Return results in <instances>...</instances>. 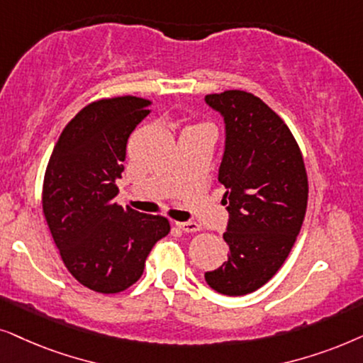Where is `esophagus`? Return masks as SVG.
<instances>
[{
  "label": "esophagus",
  "mask_w": 363,
  "mask_h": 363,
  "mask_svg": "<svg viewBox=\"0 0 363 363\" xmlns=\"http://www.w3.org/2000/svg\"><path fill=\"white\" fill-rule=\"evenodd\" d=\"M176 225L179 227V229H182L184 232H197V230H201V225L196 224V222H192V220L176 222Z\"/></svg>",
  "instance_id": "34e87169"
}]
</instances>
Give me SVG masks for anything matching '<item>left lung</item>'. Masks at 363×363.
Masks as SVG:
<instances>
[{"label": "left lung", "mask_w": 363, "mask_h": 363, "mask_svg": "<svg viewBox=\"0 0 363 363\" xmlns=\"http://www.w3.org/2000/svg\"><path fill=\"white\" fill-rule=\"evenodd\" d=\"M204 101L225 124L219 182L229 212V259L204 277L216 292L245 296L286 262L306 217L307 172L291 129L257 96L232 89Z\"/></svg>", "instance_id": "1"}]
</instances>
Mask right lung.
<instances>
[{"instance_id":"add662e5","label":"right lung","mask_w":363,"mask_h":363,"mask_svg":"<svg viewBox=\"0 0 363 363\" xmlns=\"http://www.w3.org/2000/svg\"><path fill=\"white\" fill-rule=\"evenodd\" d=\"M134 96L94 101L62 129L48 162L43 212L72 277L101 294L138 282L154 244L171 230L162 216L116 204L125 144L151 113Z\"/></svg>"}]
</instances>
